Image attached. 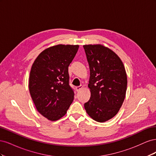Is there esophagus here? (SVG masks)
Returning <instances> with one entry per match:
<instances>
[{
	"label": "esophagus",
	"instance_id": "esophagus-1",
	"mask_svg": "<svg viewBox=\"0 0 156 156\" xmlns=\"http://www.w3.org/2000/svg\"><path fill=\"white\" fill-rule=\"evenodd\" d=\"M83 86L82 85H80V86H78V87H75V90H76V91L77 92H78V91H79L80 90H81V89H82L83 88Z\"/></svg>",
	"mask_w": 156,
	"mask_h": 156
}]
</instances>
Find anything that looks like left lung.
<instances>
[{"instance_id":"1","label":"left lung","mask_w":156,"mask_h":156,"mask_svg":"<svg viewBox=\"0 0 156 156\" xmlns=\"http://www.w3.org/2000/svg\"><path fill=\"white\" fill-rule=\"evenodd\" d=\"M90 71L91 97L84 108L92 119L104 122L114 117L124 102L127 75L118 55L101 45H83Z\"/></svg>"}]
</instances>
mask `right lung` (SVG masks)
<instances>
[{
	"mask_svg": "<svg viewBox=\"0 0 156 156\" xmlns=\"http://www.w3.org/2000/svg\"><path fill=\"white\" fill-rule=\"evenodd\" d=\"M78 49L77 45L51 47L42 51L32 66L30 96L37 111L49 120L64 116L73 100L68 66Z\"/></svg>",
	"mask_w": 156,
	"mask_h": 156,
	"instance_id": "add662e5",
	"label": "right lung"
}]
</instances>
